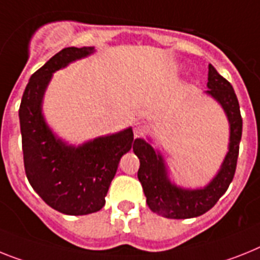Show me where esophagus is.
<instances>
[{
    "label": "esophagus",
    "instance_id": "1",
    "mask_svg": "<svg viewBox=\"0 0 260 260\" xmlns=\"http://www.w3.org/2000/svg\"><path fill=\"white\" fill-rule=\"evenodd\" d=\"M134 135L135 137H140L144 135V126L140 125V124H136L134 128Z\"/></svg>",
    "mask_w": 260,
    "mask_h": 260
}]
</instances>
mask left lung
Instances as JSON below:
<instances>
[{
	"label": "left lung",
	"instance_id": "8db88e82",
	"mask_svg": "<svg viewBox=\"0 0 260 260\" xmlns=\"http://www.w3.org/2000/svg\"><path fill=\"white\" fill-rule=\"evenodd\" d=\"M208 88L205 93L222 107L230 129L228 153L208 185L196 189L177 185L169 178L167 161L161 150L153 148L150 137L148 140H135L134 152L140 160L137 177L143 185L149 209L161 217L186 219L202 215L217 204L234 178L242 137L239 103L233 86L211 64H209Z\"/></svg>",
	"mask_w": 260,
	"mask_h": 260
}]
</instances>
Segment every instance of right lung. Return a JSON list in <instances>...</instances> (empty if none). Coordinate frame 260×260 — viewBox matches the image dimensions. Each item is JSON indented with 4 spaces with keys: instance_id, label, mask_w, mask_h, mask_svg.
I'll list each match as a JSON object with an SVG mask.
<instances>
[{
    "instance_id": "right-lung-1",
    "label": "right lung",
    "mask_w": 260,
    "mask_h": 260,
    "mask_svg": "<svg viewBox=\"0 0 260 260\" xmlns=\"http://www.w3.org/2000/svg\"><path fill=\"white\" fill-rule=\"evenodd\" d=\"M95 52L93 46L66 47L30 76L19 107L25 172L39 197L59 213L86 215L106 204L120 158L129 152L132 128L74 145L51 129L43 115V98L52 74Z\"/></svg>"
}]
</instances>
